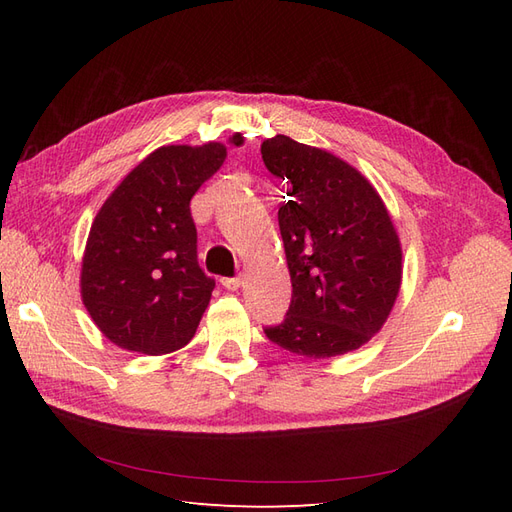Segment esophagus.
<instances>
[{"label": "esophagus", "instance_id": "obj_1", "mask_svg": "<svg viewBox=\"0 0 512 512\" xmlns=\"http://www.w3.org/2000/svg\"><path fill=\"white\" fill-rule=\"evenodd\" d=\"M241 284H243V277L241 275L239 277H224V280H222V286L226 290H239Z\"/></svg>", "mask_w": 512, "mask_h": 512}]
</instances>
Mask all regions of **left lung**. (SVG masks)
<instances>
[{
    "mask_svg": "<svg viewBox=\"0 0 512 512\" xmlns=\"http://www.w3.org/2000/svg\"><path fill=\"white\" fill-rule=\"evenodd\" d=\"M260 153L290 196L277 220L292 301L267 337L314 361L359 350L382 329L401 288L389 209L367 177L329 151L277 134Z\"/></svg>",
    "mask_w": 512,
    "mask_h": 512,
    "instance_id": "1",
    "label": "left lung"
}]
</instances>
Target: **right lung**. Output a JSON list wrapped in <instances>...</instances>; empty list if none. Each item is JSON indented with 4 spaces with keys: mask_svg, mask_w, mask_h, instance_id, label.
<instances>
[{
    "mask_svg": "<svg viewBox=\"0 0 512 512\" xmlns=\"http://www.w3.org/2000/svg\"><path fill=\"white\" fill-rule=\"evenodd\" d=\"M224 160V143L164 145L104 200L81 262V299L108 342L149 356L190 344L215 286L198 267L190 200Z\"/></svg>",
    "mask_w": 512,
    "mask_h": 512,
    "instance_id": "add662e5",
    "label": "right lung"
}]
</instances>
